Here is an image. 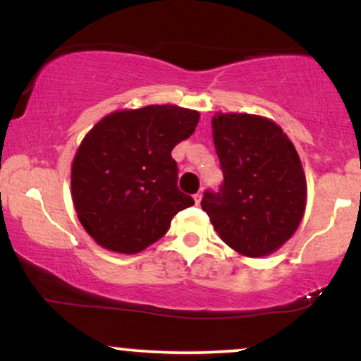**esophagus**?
<instances>
[{
  "mask_svg": "<svg viewBox=\"0 0 361 361\" xmlns=\"http://www.w3.org/2000/svg\"><path fill=\"white\" fill-rule=\"evenodd\" d=\"M194 200L195 204H200V200H202V190H199L197 194H194Z\"/></svg>",
  "mask_w": 361,
  "mask_h": 361,
  "instance_id": "1",
  "label": "esophagus"
}]
</instances>
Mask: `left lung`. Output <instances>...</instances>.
Segmentation results:
<instances>
[{
    "label": "left lung",
    "mask_w": 361,
    "mask_h": 361,
    "mask_svg": "<svg viewBox=\"0 0 361 361\" xmlns=\"http://www.w3.org/2000/svg\"><path fill=\"white\" fill-rule=\"evenodd\" d=\"M212 129L224 180L217 192H204L200 205L238 254H272L293 235L305 210L300 157L283 130L260 116L217 114Z\"/></svg>",
    "instance_id": "obj_1"
}]
</instances>
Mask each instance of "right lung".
<instances>
[{"instance_id":"obj_1","label":"right lung","mask_w":361,"mask_h":361,"mask_svg":"<svg viewBox=\"0 0 361 361\" xmlns=\"http://www.w3.org/2000/svg\"><path fill=\"white\" fill-rule=\"evenodd\" d=\"M197 123V111L166 104L112 112L89 130L73 161L71 190L79 222L101 247L137 254L194 205L177 187L171 152Z\"/></svg>"}]
</instances>
